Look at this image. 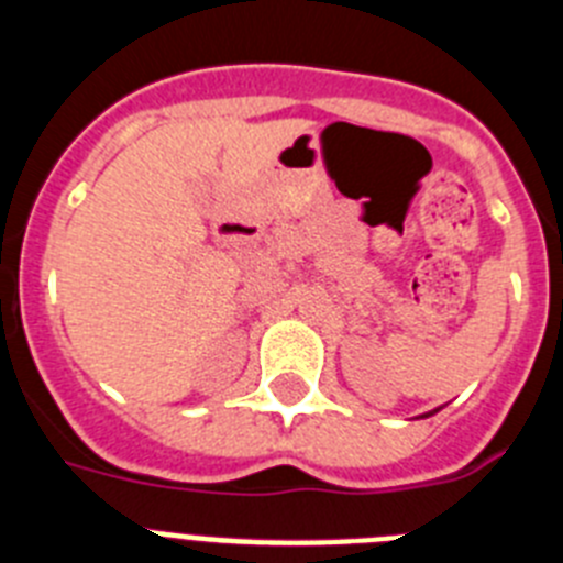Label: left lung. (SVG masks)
<instances>
[{"label":"left lung","instance_id":"left-lung-1","mask_svg":"<svg viewBox=\"0 0 563 563\" xmlns=\"http://www.w3.org/2000/svg\"><path fill=\"white\" fill-rule=\"evenodd\" d=\"M431 415H434V411H431ZM426 417H429V415H426Z\"/></svg>","mask_w":563,"mask_h":563}]
</instances>
